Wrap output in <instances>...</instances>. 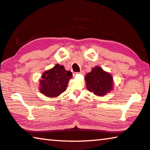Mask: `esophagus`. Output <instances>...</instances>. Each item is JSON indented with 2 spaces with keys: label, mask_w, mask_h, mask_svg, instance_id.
Here are the masks:
<instances>
[{
  "label": "esophagus",
  "mask_w": 150,
  "mask_h": 150,
  "mask_svg": "<svg viewBox=\"0 0 150 150\" xmlns=\"http://www.w3.org/2000/svg\"><path fill=\"white\" fill-rule=\"evenodd\" d=\"M79 73V74H80V75H83L84 74V73H84V71H80V72L79 73Z\"/></svg>",
  "instance_id": "1"
}]
</instances>
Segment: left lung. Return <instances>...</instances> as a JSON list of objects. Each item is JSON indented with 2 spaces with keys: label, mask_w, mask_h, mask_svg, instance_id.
Segmentation results:
<instances>
[{
  "label": "left lung",
  "mask_w": 150,
  "mask_h": 150,
  "mask_svg": "<svg viewBox=\"0 0 150 150\" xmlns=\"http://www.w3.org/2000/svg\"><path fill=\"white\" fill-rule=\"evenodd\" d=\"M86 87L90 92L98 96H104L113 88V78L109 73L100 67H96L85 77Z\"/></svg>",
  "instance_id": "left-lung-1"
}]
</instances>
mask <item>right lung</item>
<instances>
[{
    "mask_svg": "<svg viewBox=\"0 0 150 150\" xmlns=\"http://www.w3.org/2000/svg\"><path fill=\"white\" fill-rule=\"evenodd\" d=\"M72 76V73L65 70L62 65L56 64L42 75L40 80V91L47 96H58L66 90Z\"/></svg>",
    "mask_w": 150,
    "mask_h": 150,
    "instance_id": "add662e5",
    "label": "right lung"
}]
</instances>
